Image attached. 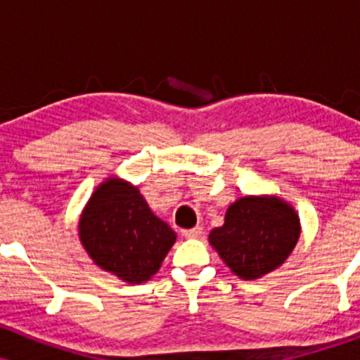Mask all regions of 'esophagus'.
<instances>
[{"instance_id":"1","label":"esophagus","mask_w":360,"mask_h":360,"mask_svg":"<svg viewBox=\"0 0 360 360\" xmlns=\"http://www.w3.org/2000/svg\"><path fill=\"white\" fill-rule=\"evenodd\" d=\"M181 233H183L186 238H198L201 235V226H194V229H184V230H181Z\"/></svg>"}]
</instances>
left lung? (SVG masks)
<instances>
[{
    "label": "left lung",
    "mask_w": 360,
    "mask_h": 360,
    "mask_svg": "<svg viewBox=\"0 0 360 360\" xmlns=\"http://www.w3.org/2000/svg\"><path fill=\"white\" fill-rule=\"evenodd\" d=\"M300 238L298 214L276 198L245 196L226 210L210 243L238 278L257 279L279 267Z\"/></svg>",
    "instance_id": "1"
}]
</instances>
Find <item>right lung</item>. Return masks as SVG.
Wrapping results in <instances>:
<instances>
[{
    "label": "right lung",
    "instance_id": "obj_1",
    "mask_svg": "<svg viewBox=\"0 0 360 360\" xmlns=\"http://www.w3.org/2000/svg\"><path fill=\"white\" fill-rule=\"evenodd\" d=\"M79 235L101 269L130 284L150 279L176 242L171 226L150 212L139 189L120 179L94 191L81 217Z\"/></svg>",
    "mask_w": 360,
    "mask_h": 360
}]
</instances>
